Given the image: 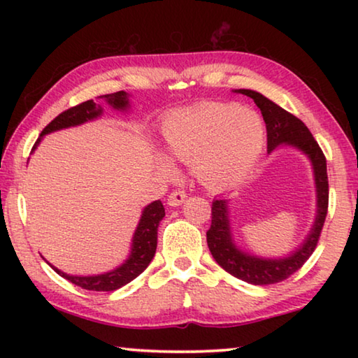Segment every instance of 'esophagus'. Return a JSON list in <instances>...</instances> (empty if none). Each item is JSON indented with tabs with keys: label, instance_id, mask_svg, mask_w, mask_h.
Listing matches in <instances>:
<instances>
[{
	"label": "esophagus",
	"instance_id": "34e87169",
	"mask_svg": "<svg viewBox=\"0 0 358 358\" xmlns=\"http://www.w3.org/2000/svg\"><path fill=\"white\" fill-rule=\"evenodd\" d=\"M187 194L183 189H175L173 192H171V196L167 199V203L171 205V207H178V205L183 203L186 201Z\"/></svg>",
	"mask_w": 358,
	"mask_h": 358
}]
</instances>
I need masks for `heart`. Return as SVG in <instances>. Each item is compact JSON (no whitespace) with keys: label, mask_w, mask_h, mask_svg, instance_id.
Masks as SVG:
<instances>
[{"label":"heart","mask_w":358,"mask_h":358,"mask_svg":"<svg viewBox=\"0 0 358 358\" xmlns=\"http://www.w3.org/2000/svg\"><path fill=\"white\" fill-rule=\"evenodd\" d=\"M162 132L169 155L194 164L199 180L215 189L245 178L265 145L262 120L238 104L210 102L173 113ZM161 167L172 171L167 159L161 161Z\"/></svg>","instance_id":"b5f03b06"}]
</instances>
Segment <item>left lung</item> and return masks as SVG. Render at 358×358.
<instances>
[{
    "label": "left lung",
    "instance_id": "8db88e82",
    "mask_svg": "<svg viewBox=\"0 0 358 358\" xmlns=\"http://www.w3.org/2000/svg\"><path fill=\"white\" fill-rule=\"evenodd\" d=\"M238 93L250 96L262 112L266 126V147L273 151L278 145H294L308 155L314 169L317 191V216L310 235L299 250L284 259H260L240 251L230 237L227 199H216L211 203V226L207 232V243L213 259L224 270L238 280L265 286L287 280L290 275L299 271L303 264L310 259L317 246L322 232L327 211H329V177H327V159L316 138L313 137L306 124L295 115L276 106L273 101L266 99L252 90H238Z\"/></svg>",
    "mask_w": 358,
    "mask_h": 358
}]
</instances>
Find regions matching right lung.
<instances>
[{
  "mask_svg": "<svg viewBox=\"0 0 358 358\" xmlns=\"http://www.w3.org/2000/svg\"><path fill=\"white\" fill-rule=\"evenodd\" d=\"M102 98H106V101L113 108H121V110H126V107L129 104L128 93L124 92L104 94ZM101 113H102L101 106H96V102H93L92 99L68 108V110L59 113L57 118H53L50 123L42 129L33 150L38 147V143L41 142V137L48 134V132L69 128V126L82 124L85 121L99 117ZM164 215H166V210L161 201H155L153 203H150L148 207H145L141 222H138V226L136 229L134 240H132L131 256L123 265L118 266L117 270L108 271V273L98 275V276L66 275L63 271L55 268V266H53V270H55L59 276H63L64 280H68L69 282L87 290L110 292V290H117L120 287H123L132 280H136V278L150 265L151 259L155 257L156 246H157V226H159V221L164 217Z\"/></svg>",
  "mask_w": 358,
  "mask_h": 358,
  "instance_id": "obj_1",
  "label": "right lung"
}]
</instances>
